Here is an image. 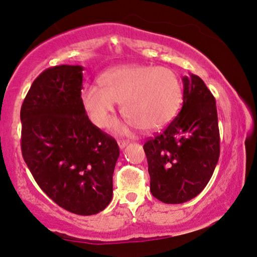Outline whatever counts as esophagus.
Returning a JSON list of instances; mask_svg holds the SVG:
<instances>
[{"label": "esophagus", "mask_w": 257, "mask_h": 257, "mask_svg": "<svg viewBox=\"0 0 257 257\" xmlns=\"http://www.w3.org/2000/svg\"><path fill=\"white\" fill-rule=\"evenodd\" d=\"M117 144H118V147L121 148V149H123L126 145H128V141H125V140H118Z\"/></svg>", "instance_id": "34e87169"}]
</instances>
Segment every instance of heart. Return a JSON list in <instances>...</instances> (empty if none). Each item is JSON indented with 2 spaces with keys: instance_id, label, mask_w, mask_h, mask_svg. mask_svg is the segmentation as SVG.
I'll return each instance as SVG.
<instances>
[{
  "instance_id": "obj_1",
  "label": "heart",
  "mask_w": 257,
  "mask_h": 257,
  "mask_svg": "<svg viewBox=\"0 0 257 257\" xmlns=\"http://www.w3.org/2000/svg\"><path fill=\"white\" fill-rule=\"evenodd\" d=\"M99 85L87 84L82 90V102L91 121L108 126L116 104L121 103L125 123L116 131L140 128L155 132L166 126L183 102V86L177 74L166 67L152 65H125L106 71Z\"/></svg>"
}]
</instances>
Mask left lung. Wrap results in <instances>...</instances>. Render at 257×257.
I'll return each mask as SVG.
<instances>
[{"mask_svg":"<svg viewBox=\"0 0 257 257\" xmlns=\"http://www.w3.org/2000/svg\"><path fill=\"white\" fill-rule=\"evenodd\" d=\"M184 103L177 117L144 145L151 192L166 204L197 197L219 158L216 99L196 74L183 77Z\"/></svg>","mask_w":257,"mask_h":257,"instance_id":"obj_1","label":"left lung"}]
</instances>
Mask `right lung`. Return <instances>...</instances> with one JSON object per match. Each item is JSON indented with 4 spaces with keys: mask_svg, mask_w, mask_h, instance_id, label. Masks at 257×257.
Masks as SVG:
<instances>
[{
    "mask_svg": "<svg viewBox=\"0 0 257 257\" xmlns=\"http://www.w3.org/2000/svg\"><path fill=\"white\" fill-rule=\"evenodd\" d=\"M83 70L59 65L37 77L21 106V151L37 184L54 203L90 216L111 201L119 148L87 117Z\"/></svg>",
    "mask_w": 257,
    "mask_h": 257,
    "instance_id": "1",
    "label": "right lung"
}]
</instances>
